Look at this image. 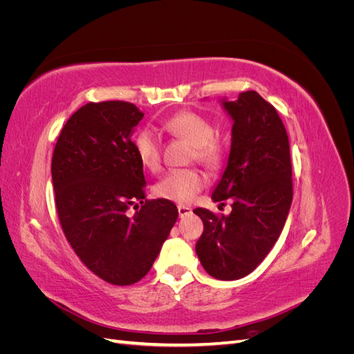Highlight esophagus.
Masks as SVG:
<instances>
[{
  "mask_svg": "<svg viewBox=\"0 0 354 354\" xmlns=\"http://www.w3.org/2000/svg\"><path fill=\"white\" fill-rule=\"evenodd\" d=\"M177 209H178V214H180V217H183V216H187V214H190L192 212V208L190 207H187V205H177Z\"/></svg>",
  "mask_w": 354,
  "mask_h": 354,
  "instance_id": "1",
  "label": "esophagus"
}]
</instances>
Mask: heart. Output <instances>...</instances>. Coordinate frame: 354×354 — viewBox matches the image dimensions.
<instances>
[{
    "mask_svg": "<svg viewBox=\"0 0 354 354\" xmlns=\"http://www.w3.org/2000/svg\"><path fill=\"white\" fill-rule=\"evenodd\" d=\"M162 128L168 136L192 145L190 159L198 160L209 169H218L226 159V146L214 136L212 124L195 112L180 111L171 115ZM133 145L138 160L146 169L155 173L160 168L162 149L153 130L143 128L134 136ZM205 183V176L196 168L171 169L156 181L153 195L159 199L186 203L199 194Z\"/></svg>",
    "mask_w": 354,
    "mask_h": 354,
    "instance_id": "obj_1",
    "label": "heart"
}]
</instances>
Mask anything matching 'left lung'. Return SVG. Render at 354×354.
Instances as JSON below:
<instances>
[{"label":"left lung","mask_w":354,"mask_h":354,"mask_svg":"<svg viewBox=\"0 0 354 354\" xmlns=\"http://www.w3.org/2000/svg\"><path fill=\"white\" fill-rule=\"evenodd\" d=\"M232 116V147L214 202L232 199L230 216L195 208L203 223L196 254L220 281L250 274L270 252L292 202V165L285 125L257 91L223 102Z\"/></svg>","instance_id":"1"}]
</instances>
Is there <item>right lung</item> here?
Listing matches in <instances>:
<instances>
[{"label":"right lung","mask_w":354,"mask_h":354,"mask_svg":"<svg viewBox=\"0 0 354 354\" xmlns=\"http://www.w3.org/2000/svg\"><path fill=\"white\" fill-rule=\"evenodd\" d=\"M143 115L122 100L84 104L62 128L51 159L63 233L94 274L120 286L147 274L178 217L171 201L146 199L131 140Z\"/></svg>","instance_id":"obj_1"}]
</instances>
